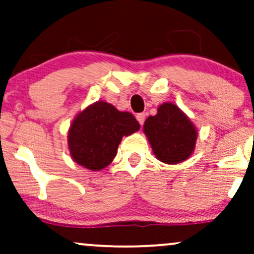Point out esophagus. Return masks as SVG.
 Listing matches in <instances>:
<instances>
[{
	"instance_id": "esophagus-1",
	"label": "esophagus",
	"mask_w": 254,
	"mask_h": 254,
	"mask_svg": "<svg viewBox=\"0 0 254 254\" xmlns=\"http://www.w3.org/2000/svg\"><path fill=\"white\" fill-rule=\"evenodd\" d=\"M136 118H137L138 123H139L140 125H143L144 124V121H145V114H138L137 116H136Z\"/></svg>"
}]
</instances>
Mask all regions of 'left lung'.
Listing matches in <instances>:
<instances>
[{"instance_id":"obj_1","label":"left lung","mask_w":254,"mask_h":254,"mask_svg":"<svg viewBox=\"0 0 254 254\" xmlns=\"http://www.w3.org/2000/svg\"><path fill=\"white\" fill-rule=\"evenodd\" d=\"M143 131L155 156L166 164L184 162L194 150L197 130L173 103L159 105L157 115L146 118Z\"/></svg>"}]
</instances>
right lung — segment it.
I'll return each instance as SVG.
<instances>
[{
  "label": "right lung",
  "instance_id": "1",
  "mask_svg": "<svg viewBox=\"0 0 254 254\" xmlns=\"http://www.w3.org/2000/svg\"><path fill=\"white\" fill-rule=\"evenodd\" d=\"M139 127L130 112L118 111L107 102H96L79 112L70 125V155L83 168L99 171L116 157L123 136L136 132Z\"/></svg>",
  "mask_w": 254,
  "mask_h": 254
}]
</instances>
